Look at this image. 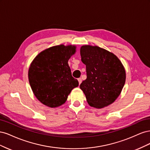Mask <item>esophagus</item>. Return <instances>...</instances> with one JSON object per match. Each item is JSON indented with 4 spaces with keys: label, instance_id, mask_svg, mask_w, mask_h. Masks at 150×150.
<instances>
[{
    "label": "esophagus",
    "instance_id": "34e87169",
    "mask_svg": "<svg viewBox=\"0 0 150 150\" xmlns=\"http://www.w3.org/2000/svg\"><path fill=\"white\" fill-rule=\"evenodd\" d=\"M78 82H79V84H80L81 83H82V79H81V78H78Z\"/></svg>",
    "mask_w": 150,
    "mask_h": 150
}]
</instances>
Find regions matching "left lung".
<instances>
[{
  "label": "left lung",
  "instance_id": "1",
  "mask_svg": "<svg viewBox=\"0 0 150 150\" xmlns=\"http://www.w3.org/2000/svg\"><path fill=\"white\" fill-rule=\"evenodd\" d=\"M87 78L80 84L91 106L103 108L120 96L126 81V71L114 54L97 46L84 45L80 49Z\"/></svg>",
  "mask_w": 150,
  "mask_h": 150
}]
</instances>
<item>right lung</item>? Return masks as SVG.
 I'll return each mask as SVG.
<instances>
[{"label":"right lung","mask_w":150,"mask_h":150,"mask_svg":"<svg viewBox=\"0 0 150 150\" xmlns=\"http://www.w3.org/2000/svg\"><path fill=\"white\" fill-rule=\"evenodd\" d=\"M76 46L64 44L40 52L31 62L28 71L29 84L34 96L49 108L61 106L79 83L71 75L68 64Z\"/></svg>","instance_id":"1"}]
</instances>
